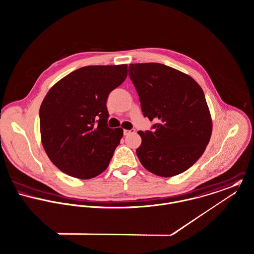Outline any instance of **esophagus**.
<instances>
[{"label":"esophagus","instance_id":"34e87169","mask_svg":"<svg viewBox=\"0 0 254 254\" xmlns=\"http://www.w3.org/2000/svg\"><path fill=\"white\" fill-rule=\"evenodd\" d=\"M131 132H134V129H124V134L125 135H127V134H129Z\"/></svg>","mask_w":254,"mask_h":254}]
</instances>
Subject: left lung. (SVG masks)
<instances>
[{"instance_id":"obj_1","label":"left lung","mask_w":254,"mask_h":254,"mask_svg":"<svg viewBox=\"0 0 254 254\" xmlns=\"http://www.w3.org/2000/svg\"><path fill=\"white\" fill-rule=\"evenodd\" d=\"M128 75L143 116L156 122L153 130L138 131L140 163L160 177L184 173L201 157L212 133L202 88L191 76L158 63L130 64Z\"/></svg>"}]
</instances>
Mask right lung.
Returning <instances> with one entry per match:
<instances>
[{"label":"right lung","mask_w":254,"mask_h":254,"mask_svg":"<svg viewBox=\"0 0 254 254\" xmlns=\"http://www.w3.org/2000/svg\"><path fill=\"white\" fill-rule=\"evenodd\" d=\"M127 75V65H87L59 80L40 106V132L52 163L66 175L87 180L103 173L123 137L110 128L106 102Z\"/></svg>","instance_id":"1"}]
</instances>
